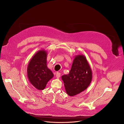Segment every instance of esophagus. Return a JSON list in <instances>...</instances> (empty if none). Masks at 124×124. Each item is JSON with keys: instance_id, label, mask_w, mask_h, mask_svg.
<instances>
[{"instance_id": "obj_1", "label": "esophagus", "mask_w": 124, "mask_h": 124, "mask_svg": "<svg viewBox=\"0 0 124 124\" xmlns=\"http://www.w3.org/2000/svg\"><path fill=\"white\" fill-rule=\"evenodd\" d=\"M60 75H61L60 73H59V72H57L56 75V77L57 78H59L60 77Z\"/></svg>"}]
</instances>
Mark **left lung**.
I'll list each match as a JSON object with an SVG mask.
<instances>
[{
  "mask_svg": "<svg viewBox=\"0 0 124 124\" xmlns=\"http://www.w3.org/2000/svg\"><path fill=\"white\" fill-rule=\"evenodd\" d=\"M92 77L86 57L83 55L75 56L69 73L62 76L67 94L73 96L83 92L92 82Z\"/></svg>",
  "mask_w": 124,
  "mask_h": 124,
  "instance_id": "obj_1",
  "label": "left lung"
}]
</instances>
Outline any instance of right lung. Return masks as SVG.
<instances>
[{
    "mask_svg": "<svg viewBox=\"0 0 124 124\" xmlns=\"http://www.w3.org/2000/svg\"><path fill=\"white\" fill-rule=\"evenodd\" d=\"M47 52L38 51L31 58L27 68V75L31 85L38 90H43L47 82L54 76L47 66Z\"/></svg>",
    "mask_w": 124,
    "mask_h": 124,
    "instance_id": "right-lung-1",
    "label": "right lung"
}]
</instances>
